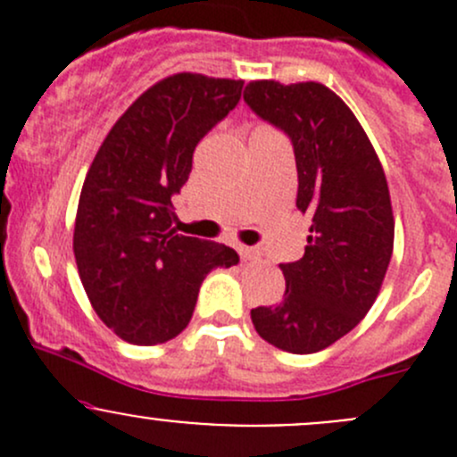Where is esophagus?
Masks as SVG:
<instances>
[{"label":"esophagus","mask_w":457,"mask_h":457,"mask_svg":"<svg viewBox=\"0 0 457 457\" xmlns=\"http://www.w3.org/2000/svg\"><path fill=\"white\" fill-rule=\"evenodd\" d=\"M238 254H241V261H256L261 258V250L258 247H247V245H238Z\"/></svg>","instance_id":"obj_1"}]
</instances>
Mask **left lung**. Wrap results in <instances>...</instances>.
<instances>
[{
	"instance_id": "8db88e82",
	"label": "left lung",
	"mask_w": 457,
	"mask_h": 457,
	"mask_svg": "<svg viewBox=\"0 0 457 457\" xmlns=\"http://www.w3.org/2000/svg\"><path fill=\"white\" fill-rule=\"evenodd\" d=\"M243 96L292 139L296 207L312 216L305 254L280 262L283 301L252 310V322L283 352H320L349 334L380 294L394 252L385 170L356 114L327 86L261 79Z\"/></svg>"
}]
</instances>
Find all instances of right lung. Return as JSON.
<instances>
[{
	"label": "right lung",
	"mask_w": 457,
	"mask_h": 457,
	"mask_svg": "<svg viewBox=\"0 0 457 457\" xmlns=\"http://www.w3.org/2000/svg\"><path fill=\"white\" fill-rule=\"evenodd\" d=\"M241 79L177 72L117 119L92 159L75 219L77 270L96 316L121 340L159 345L181 334L199 287L238 254L177 234L172 199L195 147L241 99Z\"/></svg>",
	"instance_id": "1"
}]
</instances>
